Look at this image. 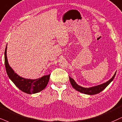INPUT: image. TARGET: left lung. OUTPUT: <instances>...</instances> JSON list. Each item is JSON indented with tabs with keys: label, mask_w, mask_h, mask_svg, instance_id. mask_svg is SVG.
<instances>
[{
	"label": "left lung",
	"mask_w": 122,
	"mask_h": 122,
	"mask_svg": "<svg viewBox=\"0 0 122 122\" xmlns=\"http://www.w3.org/2000/svg\"><path fill=\"white\" fill-rule=\"evenodd\" d=\"M116 73L117 72L114 73V76H112L109 80H108L107 81H106V82L100 84V85H96V86L89 87V88H84V87L80 86V85H78V84L75 82V81L72 79V78L70 77V76H69V77H70L71 84V85L72 86L73 88L75 89L76 91L79 92L84 93V94H88V95H94V94H98V93H100L101 92H102L103 90H104L109 85V84L114 80V77H115V75H116Z\"/></svg>",
	"instance_id": "1"
}]
</instances>
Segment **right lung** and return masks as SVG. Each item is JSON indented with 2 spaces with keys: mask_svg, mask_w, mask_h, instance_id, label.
Returning <instances> with one entry per match:
<instances>
[{
  "mask_svg": "<svg viewBox=\"0 0 122 122\" xmlns=\"http://www.w3.org/2000/svg\"><path fill=\"white\" fill-rule=\"evenodd\" d=\"M7 45L6 46L4 52V62L7 75L10 80L19 89L28 93V94H35L42 91L46 88L49 82L50 74L45 75L38 79H30L22 77L17 75L9 65L7 56Z\"/></svg>",
  "mask_w": 122,
  "mask_h": 122,
  "instance_id": "right-lung-1",
  "label": "right lung"
}]
</instances>
